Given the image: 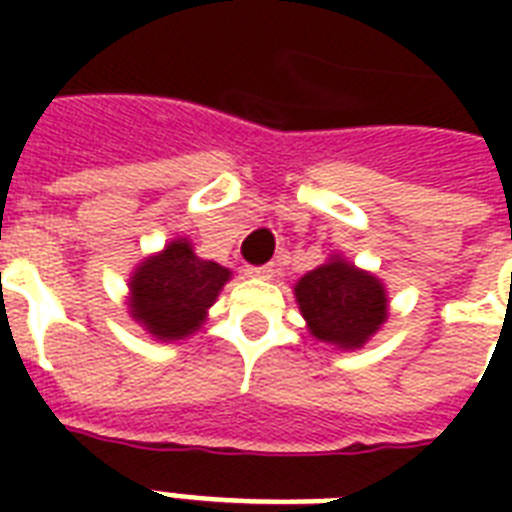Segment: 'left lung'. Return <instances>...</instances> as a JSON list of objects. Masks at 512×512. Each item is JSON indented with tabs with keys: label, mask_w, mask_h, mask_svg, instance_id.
I'll use <instances>...</instances> for the list:
<instances>
[{
	"label": "left lung",
	"mask_w": 512,
	"mask_h": 512,
	"mask_svg": "<svg viewBox=\"0 0 512 512\" xmlns=\"http://www.w3.org/2000/svg\"><path fill=\"white\" fill-rule=\"evenodd\" d=\"M231 271L193 252L188 239L170 241L132 276V319L162 340H180L201 327Z\"/></svg>",
	"instance_id": "1"
}]
</instances>
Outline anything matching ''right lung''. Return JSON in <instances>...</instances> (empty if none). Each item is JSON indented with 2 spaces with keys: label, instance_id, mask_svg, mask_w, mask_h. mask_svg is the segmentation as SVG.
<instances>
[{
  "label": "right lung",
  "instance_id": "1",
  "mask_svg": "<svg viewBox=\"0 0 512 512\" xmlns=\"http://www.w3.org/2000/svg\"><path fill=\"white\" fill-rule=\"evenodd\" d=\"M295 295L311 335L340 348H358L388 319L380 281L345 260H332L305 273Z\"/></svg>",
  "mask_w": 512,
  "mask_h": 512
}]
</instances>
